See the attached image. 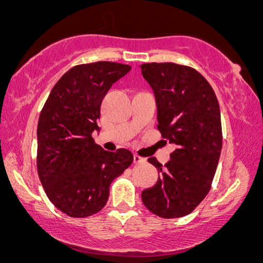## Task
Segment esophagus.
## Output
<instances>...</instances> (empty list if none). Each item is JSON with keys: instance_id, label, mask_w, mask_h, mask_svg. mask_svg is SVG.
<instances>
[{"instance_id": "obj_1", "label": "esophagus", "mask_w": 263, "mask_h": 263, "mask_svg": "<svg viewBox=\"0 0 263 263\" xmlns=\"http://www.w3.org/2000/svg\"><path fill=\"white\" fill-rule=\"evenodd\" d=\"M145 161H146V159H145V158L140 157V156H138V154H134V163H135V164H140V163H145Z\"/></svg>"}]
</instances>
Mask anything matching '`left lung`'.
<instances>
[{"mask_svg":"<svg viewBox=\"0 0 263 263\" xmlns=\"http://www.w3.org/2000/svg\"><path fill=\"white\" fill-rule=\"evenodd\" d=\"M142 77L156 95L158 130L176 149L158 168V181L142 192L147 210L160 218H181L192 213L208 192L220 158L222 133L217 96L206 79L182 64H141Z\"/></svg>","mask_w":263,"mask_h":263,"instance_id":"obj_1","label":"left lung"}]
</instances>
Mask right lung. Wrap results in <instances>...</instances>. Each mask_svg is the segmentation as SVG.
<instances>
[{"mask_svg": "<svg viewBox=\"0 0 263 263\" xmlns=\"http://www.w3.org/2000/svg\"><path fill=\"white\" fill-rule=\"evenodd\" d=\"M130 69L128 64L107 61L70 68L41 111L38 176L51 203L69 217L85 218L103 210L111 182L134 160L130 151L107 152L92 138L99 130L103 98Z\"/></svg>", "mask_w": 263, "mask_h": 263, "instance_id": "right-lung-1", "label": "right lung"}]
</instances>
